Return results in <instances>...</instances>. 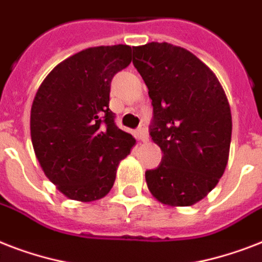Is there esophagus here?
I'll return each instance as SVG.
<instances>
[{
	"mask_svg": "<svg viewBox=\"0 0 262 262\" xmlns=\"http://www.w3.org/2000/svg\"><path fill=\"white\" fill-rule=\"evenodd\" d=\"M136 137H137V140H140V141H143V143L148 141L147 127H145V126H140L139 129L136 130Z\"/></svg>",
	"mask_w": 262,
	"mask_h": 262,
	"instance_id": "1",
	"label": "esophagus"
}]
</instances>
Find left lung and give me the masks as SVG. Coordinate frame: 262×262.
<instances>
[{
  "instance_id": "obj_1",
  "label": "left lung",
  "mask_w": 262,
  "mask_h": 262,
  "mask_svg": "<svg viewBox=\"0 0 262 262\" xmlns=\"http://www.w3.org/2000/svg\"><path fill=\"white\" fill-rule=\"evenodd\" d=\"M133 65L152 99L149 135L162 162L145 171L158 201L189 207L222 178L231 143V110L219 80L190 51L170 43L133 47Z\"/></svg>"
}]
</instances>
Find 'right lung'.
<instances>
[{"instance_id":"obj_1","label":"right lung","mask_w":262,"mask_h":262,"mask_svg":"<svg viewBox=\"0 0 262 262\" xmlns=\"http://www.w3.org/2000/svg\"><path fill=\"white\" fill-rule=\"evenodd\" d=\"M130 62V46L90 47L58 63L35 95V155L68 199L87 203L104 197L114 185L119 160L135 145L108 108L111 80Z\"/></svg>"}]
</instances>
